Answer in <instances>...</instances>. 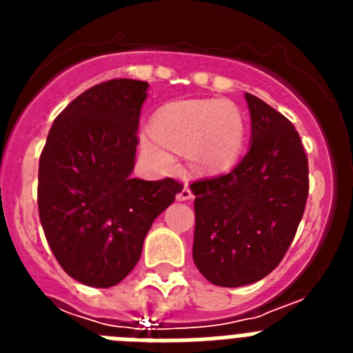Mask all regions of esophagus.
I'll return each instance as SVG.
<instances>
[{
	"instance_id": "34e87169",
	"label": "esophagus",
	"mask_w": 353,
	"mask_h": 353,
	"mask_svg": "<svg viewBox=\"0 0 353 353\" xmlns=\"http://www.w3.org/2000/svg\"><path fill=\"white\" fill-rule=\"evenodd\" d=\"M176 199H179V201H189V199H192L191 189H189V187H187V185H183L182 191H180L179 194H176Z\"/></svg>"
}]
</instances>
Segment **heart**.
Wrapping results in <instances>:
<instances>
[{
	"label": "heart",
	"instance_id": "b5f03b06",
	"mask_svg": "<svg viewBox=\"0 0 353 353\" xmlns=\"http://www.w3.org/2000/svg\"><path fill=\"white\" fill-rule=\"evenodd\" d=\"M245 141V121L230 101H183L155 114L141 150L161 170L173 166V152L185 154L198 173H221L239 161Z\"/></svg>",
	"mask_w": 353,
	"mask_h": 353
}]
</instances>
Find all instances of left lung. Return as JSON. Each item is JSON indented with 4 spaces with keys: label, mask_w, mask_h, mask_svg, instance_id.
I'll return each instance as SVG.
<instances>
[{
    "label": "left lung",
    "mask_w": 353,
    "mask_h": 353,
    "mask_svg": "<svg viewBox=\"0 0 353 353\" xmlns=\"http://www.w3.org/2000/svg\"><path fill=\"white\" fill-rule=\"evenodd\" d=\"M251 145L230 173L191 183L192 260L212 285L236 288L276 269L292 244L310 191L307 157L288 118L245 93Z\"/></svg>",
    "instance_id": "left-lung-1"
}]
</instances>
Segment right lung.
I'll use <instances>...</instances> for the list:
<instances>
[{"label":"right lung","mask_w":353,"mask_h":353,"mask_svg":"<svg viewBox=\"0 0 353 353\" xmlns=\"http://www.w3.org/2000/svg\"><path fill=\"white\" fill-rule=\"evenodd\" d=\"M148 83L111 79L58 114L39 164V214L61 269L109 288L129 276L157 215L182 183L132 179Z\"/></svg>","instance_id":"1"}]
</instances>
